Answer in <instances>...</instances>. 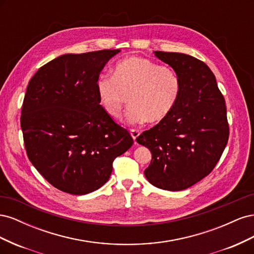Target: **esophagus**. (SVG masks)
<instances>
[{
    "instance_id": "34e87169",
    "label": "esophagus",
    "mask_w": 254,
    "mask_h": 254,
    "mask_svg": "<svg viewBox=\"0 0 254 254\" xmlns=\"http://www.w3.org/2000/svg\"><path fill=\"white\" fill-rule=\"evenodd\" d=\"M130 134H131L132 139L135 140L136 137L140 135V130H137V129H130Z\"/></svg>"
}]
</instances>
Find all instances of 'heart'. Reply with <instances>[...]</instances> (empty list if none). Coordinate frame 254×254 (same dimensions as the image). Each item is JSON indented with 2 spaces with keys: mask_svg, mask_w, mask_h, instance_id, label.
Wrapping results in <instances>:
<instances>
[{
  "mask_svg": "<svg viewBox=\"0 0 254 254\" xmlns=\"http://www.w3.org/2000/svg\"><path fill=\"white\" fill-rule=\"evenodd\" d=\"M180 87L172 68L137 56L122 59L113 67V76L101 75L95 83L99 105L112 119L121 117L129 96L127 120L131 124L164 120L179 97Z\"/></svg>",
  "mask_w": 254,
  "mask_h": 254,
  "instance_id": "b5f03b06",
  "label": "heart"
}]
</instances>
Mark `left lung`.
<instances>
[{
    "mask_svg": "<svg viewBox=\"0 0 254 254\" xmlns=\"http://www.w3.org/2000/svg\"><path fill=\"white\" fill-rule=\"evenodd\" d=\"M180 79V93L167 117L136 137L151 151L144 171L159 189L186 190L209 175L229 139L225 98L203 61L181 53L156 51Z\"/></svg>",
    "mask_w": 254,
    "mask_h": 254,
    "instance_id": "1",
    "label": "left lung"
}]
</instances>
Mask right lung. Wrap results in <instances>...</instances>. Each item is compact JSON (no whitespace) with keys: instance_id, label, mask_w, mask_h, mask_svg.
Masks as SVG:
<instances>
[{"instance_id":"add662e5","label":"right lung","mask_w":254,"mask_h":254,"mask_svg":"<svg viewBox=\"0 0 254 254\" xmlns=\"http://www.w3.org/2000/svg\"><path fill=\"white\" fill-rule=\"evenodd\" d=\"M120 50L65 54L36 72L26 89L21 128L30 162L48 182L72 195L98 190L114 159L133 144L99 105L95 83Z\"/></svg>"}]
</instances>
